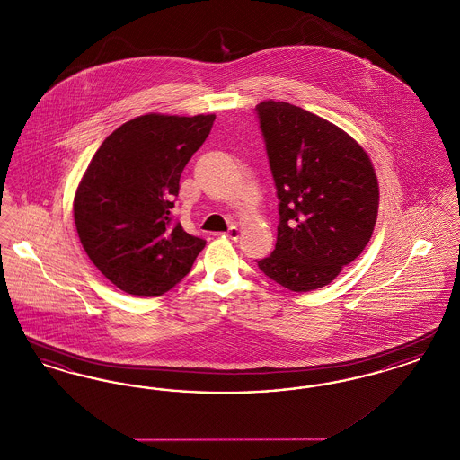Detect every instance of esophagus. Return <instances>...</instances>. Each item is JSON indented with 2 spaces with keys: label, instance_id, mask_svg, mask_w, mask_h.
<instances>
[{
  "label": "esophagus",
  "instance_id": "esophagus-1",
  "mask_svg": "<svg viewBox=\"0 0 460 460\" xmlns=\"http://www.w3.org/2000/svg\"><path fill=\"white\" fill-rule=\"evenodd\" d=\"M224 234H226L227 238H231V240H238V236H240V229H238L236 226H231Z\"/></svg>",
  "mask_w": 460,
  "mask_h": 460
}]
</instances>
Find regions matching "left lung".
Returning <instances> with one entry per match:
<instances>
[{
	"mask_svg": "<svg viewBox=\"0 0 460 460\" xmlns=\"http://www.w3.org/2000/svg\"><path fill=\"white\" fill-rule=\"evenodd\" d=\"M255 113L279 199L276 248L259 269L289 291L323 288L371 240L379 203L371 160L300 107L269 100Z\"/></svg>",
	"mask_w": 460,
	"mask_h": 460,
	"instance_id": "left-lung-1",
	"label": "left lung"
}]
</instances>
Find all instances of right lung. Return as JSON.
<instances>
[{
    "label": "right lung",
    "instance_id": "right-lung-1",
    "mask_svg": "<svg viewBox=\"0 0 460 460\" xmlns=\"http://www.w3.org/2000/svg\"><path fill=\"white\" fill-rule=\"evenodd\" d=\"M216 115H141L110 134L93 156L74 220L91 262L119 289L160 296L191 270L205 240L171 208L179 179Z\"/></svg>",
    "mask_w": 460,
    "mask_h": 460
}]
</instances>
